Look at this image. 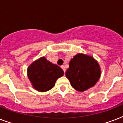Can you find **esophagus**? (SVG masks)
Here are the masks:
<instances>
[{
    "instance_id": "esophagus-1",
    "label": "esophagus",
    "mask_w": 123,
    "mask_h": 123,
    "mask_svg": "<svg viewBox=\"0 0 123 123\" xmlns=\"http://www.w3.org/2000/svg\"><path fill=\"white\" fill-rule=\"evenodd\" d=\"M61 68L62 69H63V71H64V73H65V71H66V69H65V67H64V65H62V66H61Z\"/></svg>"
}]
</instances>
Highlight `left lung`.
I'll use <instances>...</instances> for the list:
<instances>
[{
	"instance_id": "8db88e82",
	"label": "left lung",
	"mask_w": 123,
	"mask_h": 123,
	"mask_svg": "<svg viewBox=\"0 0 123 123\" xmlns=\"http://www.w3.org/2000/svg\"><path fill=\"white\" fill-rule=\"evenodd\" d=\"M66 76L75 90L83 92L97 83L101 76V69L92 56L78 54L69 62Z\"/></svg>"
}]
</instances>
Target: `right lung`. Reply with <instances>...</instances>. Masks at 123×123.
<instances>
[{"mask_svg":"<svg viewBox=\"0 0 123 123\" xmlns=\"http://www.w3.org/2000/svg\"><path fill=\"white\" fill-rule=\"evenodd\" d=\"M63 70L44 57L33 62L27 68V76L33 87L39 92H46L54 87L56 80L63 76Z\"/></svg>","mask_w":123,"mask_h":123,"instance_id":"right-lung-1","label":"right lung"}]
</instances>
